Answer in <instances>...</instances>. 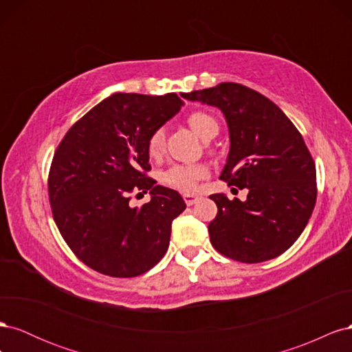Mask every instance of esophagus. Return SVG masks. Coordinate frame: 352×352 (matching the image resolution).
Returning a JSON list of instances; mask_svg holds the SVG:
<instances>
[{
	"label": "esophagus",
	"mask_w": 352,
	"mask_h": 352,
	"mask_svg": "<svg viewBox=\"0 0 352 352\" xmlns=\"http://www.w3.org/2000/svg\"><path fill=\"white\" fill-rule=\"evenodd\" d=\"M199 198L197 195H192V194H184V201L186 206H194L195 202L198 201Z\"/></svg>",
	"instance_id": "obj_1"
}]
</instances>
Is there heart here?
<instances>
[{"label": "heart", "mask_w": 352, "mask_h": 352, "mask_svg": "<svg viewBox=\"0 0 352 352\" xmlns=\"http://www.w3.org/2000/svg\"><path fill=\"white\" fill-rule=\"evenodd\" d=\"M188 124L199 138L210 141L219 133V123L214 116L207 111L197 110L188 116ZM166 132L163 127L154 129L146 140V153L151 158H158L164 151ZM208 176L206 164H173L160 173V180L168 188H173L182 192H192L198 182Z\"/></svg>", "instance_id": "b5f03b06"}]
</instances>
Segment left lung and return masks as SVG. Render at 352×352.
Returning <instances> with one entry per match:
<instances>
[{
    "instance_id": "1",
    "label": "left lung",
    "mask_w": 352,
    "mask_h": 352,
    "mask_svg": "<svg viewBox=\"0 0 352 352\" xmlns=\"http://www.w3.org/2000/svg\"><path fill=\"white\" fill-rule=\"evenodd\" d=\"M180 95L225 114L230 153L220 179L248 189L247 201L210 195L217 206L208 225L211 245L250 264L283 254L300 238L317 198L316 164L302 135L278 105L241 83Z\"/></svg>"
}]
</instances>
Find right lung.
<instances>
[{"label": "right lung", "mask_w": 352, "mask_h": 352, "mask_svg": "<svg viewBox=\"0 0 352 352\" xmlns=\"http://www.w3.org/2000/svg\"><path fill=\"white\" fill-rule=\"evenodd\" d=\"M182 104L175 92L114 94L58 144L48 173L52 217L73 254L92 270L135 278L164 257L172 221L186 204L146 175V140ZM146 190L152 201L131 208V195Z\"/></svg>", "instance_id": "obj_1"}]
</instances>
